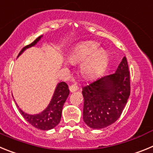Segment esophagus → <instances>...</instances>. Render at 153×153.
Instances as JSON below:
<instances>
[{
    "mask_svg": "<svg viewBox=\"0 0 153 153\" xmlns=\"http://www.w3.org/2000/svg\"><path fill=\"white\" fill-rule=\"evenodd\" d=\"M69 89H70L71 93H74V92L78 90V86L76 84H72L71 86H69Z\"/></svg>",
    "mask_w": 153,
    "mask_h": 153,
    "instance_id": "obj_1",
    "label": "esophagus"
}]
</instances>
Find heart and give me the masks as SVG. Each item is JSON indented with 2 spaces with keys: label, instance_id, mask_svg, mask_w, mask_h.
<instances>
[{
  "label": "heart",
  "instance_id": "1",
  "mask_svg": "<svg viewBox=\"0 0 153 153\" xmlns=\"http://www.w3.org/2000/svg\"><path fill=\"white\" fill-rule=\"evenodd\" d=\"M71 63L80 64V73L83 77L93 78L99 74L107 65L109 55L104 50L100 49L98 43L86 41L77 44L69 55Z\"/></svg>",
  "mask_w": 153,
  "mask_h": 153
}]
</instances>
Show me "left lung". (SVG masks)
Wrapping results in <instances>:
<instances>
[{
	"mask_svg": "<svg viewBox=\"0 0 153 153\" xmlns=\"http://www.w3.org/2000/svg\"><path fill=\"white\" fill-rule=\"evenodd\" d=\"M83 117L92 129H102L120 117L130 95V76L124 56L116 72L104 76L83 88Z\"/></svg>",
	"mask_w": 153,
	"mask_h": 153,
	"instance_id": "obj_1",
	"label": "left lung"
}]
</instances>
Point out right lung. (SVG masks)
Here are the masks:
<instances>
[{
	"label": "right lung",
	"mask_w": 153,
	"mask_h": 153,
	"mask_svg": "<svg viewBox=\"0 0 153 153\" xmlns=\"http://www.w3.org/2000/svg\"><path fill=\"white\" fill-rule=\"evenodd\" d=\"M42 36H43L41 35L39 37H37L33 43L24 47L21 50V52L19 53L18 56L25 50L36 45L37 42L41 39ZM69 93H70V90H69L67 83L65 82H60V83H58L56 85L54 93L53 95L49 105L47 106V107L44 109V111H42L41 113H38V114L30 115L24 113L22 109L19 108L17 104H16L18 107L20 113L30 124H31L35 128H37V129H41V130H49V129H51L56 126L60 123L63 104L68 97Z\"/></svg>",
	"instance_id": "add662e5"
}]
</instances>
